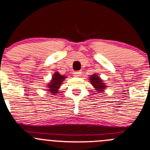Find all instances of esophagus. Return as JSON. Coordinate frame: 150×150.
I'll return each instance as SVG.
<instances>
[{"label":"esophagus","instance_id":"34e87169","mask_svg":"<svg viewBox=\"0 0 150 150\" xmlns=\"http://www.w3.org/2000/svg\"><path fill=\"white\" fill-rule=\"evenodd\" d=\"M81 74H82V72H81V71H74V76H79L81 75Z\"/></svg>","mask_w":150,"mask_h":150}]
</instances>
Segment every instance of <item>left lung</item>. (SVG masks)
Listing matches in <instances>:
<instances>
[{
  "mask_svg": "<svg viewBox=\"0 0 150 150\" xmlns=\"http://www.w3.org/2000/svg\"><path fill=\"white\" fill-rule=\"evenodd\" d=\"M90 80H91V84L93 86L96 88V90L97 91V92H101L103 91L105 88V85L103 82V81L96 75V74H93L90 77Z\"/></svg>",
  "mask_w": 150,
  "mask_h": 150,
  "instance_id": "left-lung-1",
  "label": "left lung"
}]
</instances>
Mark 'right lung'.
<instances>
[{
  "label": "right lung",
  "instance_id": "obj_1",
  "mask_svg": "<svg viewBox=\"0 0 150 150\" xmlns=\"http://www.w3.org/2000/svg\"><path fill=\"white\" fill-rule=\"evenodd\" d=\"M64 79H65V76H62L60 75L58 72H56L54 76H53L52 80L51 81V83L48 84V88H49V91L54 95H56L55 93H57V90L58 88H59V86L62 84V81L64 80Z\"/></svg>",
  "mask_w": 150,
  "mask_h": 150
}]
</instances>
